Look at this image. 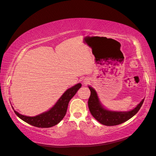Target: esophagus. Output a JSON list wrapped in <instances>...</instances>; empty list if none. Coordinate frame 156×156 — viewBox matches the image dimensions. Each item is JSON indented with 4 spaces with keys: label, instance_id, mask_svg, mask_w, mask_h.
<instances>
[{
    "label": "esophagus",
    "instance_id": "1",
    "mask_svg": "<svg viewBox=\"0 0 156 156\" xmlns=\"http://www.w3.org/2000/svg\"><path fill=\"white\" fill-rule=\"evenodd\" d=\"M88 83H89V80H88V79H84V81H83V84H84V85H87V84Z\"/></svg>",
    "mask_w": 156,
    "mask_h": 156
}]
</instances>
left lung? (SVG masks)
<instances>
[{
	"mask_svg": "<svg viewBox=\"0 0 156 156\" xmlns=\"http://www.w3.org/2000/svg\"><path fill=\"white\" fill-rule=\"evenodd\" d=\"M88 88L91 92L88 101L90 112L94 119L105 126H116L128 120L139 111L144 100L143 99L135 108L128 111H111L102 104L96 90L90 86Z\"/></svg>",
	"mask_w": 156,
	"mask_h": 156,
	"instance_id": "1",
	"label": "left lung"
}]
</instances>
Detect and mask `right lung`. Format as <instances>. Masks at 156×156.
Listing matches in <instances>:
<instances>
[{"instance_id":"obj_1","label":"right lung","mask_w":156,"mask_h":156,"mask_svg":"<svg viewBox=\"0 0 156 156\" xmlns=\"http://www.w3.org/2000/svg\"><path fill=\"white\" fill-rule=\"evenodd\" d=\"M81 86V83H77L69 88L61 96L55 104L48 111L42 112L35 116L23 115L14 110L13 107H12L16 115L29 124L37 127H44V128L53 127L58 124L63 119L66 113L69 100L75 96Z\"/></svg>"}]
</instances>
